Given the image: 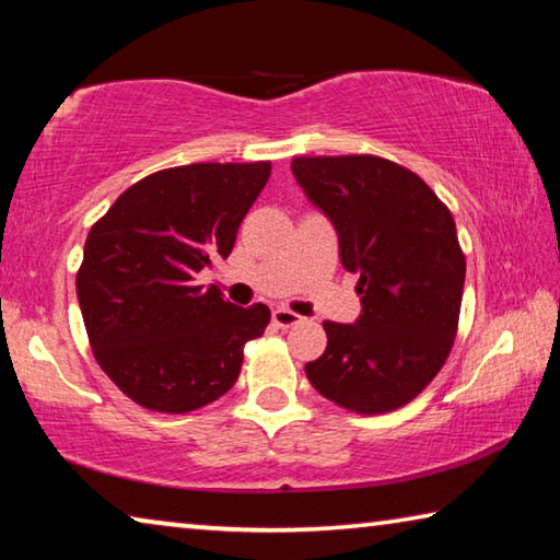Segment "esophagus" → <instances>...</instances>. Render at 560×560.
Returning a JSON list of instances; mask_svg holds the SVG:
<instances>
[{
    "label": "esophagus",
    "mask_w": 560,
    "mask_h": 560,
    "mask_svg": "<svg viewBox=\"0 0 560 560\" xmlns=\"http://www.w3.org/2000/svg\"><path fill=\"white\" fill-rule=\"evenodd\" d=\"M302 323V317L298 313H292L288 307H278L272 310V325L280 327V329H288V327H295Z\"/></svg>",
    "instance_id": "1"
}]
</instances>
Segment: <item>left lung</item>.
I'll use <instances>...</instances> for the list:
<instances>
[{"label": "left lung", "mask_w": 560, "mask_h": 560, "mask_svg": "<svg viewBox=\"0 0 560 560\" xmlns=\"http://www.w3.org/2000/svg\"><path fill=\"white\" fill-rule=\"evenodd\" d=\"M292 176L335 225L362 295L352 325L325 323L310 384L357 415L407 405L444 366L459 325L466 260L452 213L417 173L377 155L295 159Z\"/></svg>", "instance_id": "left-lung-1"}]
</instances>
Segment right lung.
I'll use <instances>...</instances> for the list:
<instances>
[{
    "label": "right lung",
    "instance_id": "obj_1",
    "mask_svg": "<svg viewBox=\"0 0 560 560\" xmlns=\"http://www.w3.org/2000/svg\"><path fill=\"white\" fill-rule=\"evenodd\" d=\"M270 163H190L151 173L91 228L77 275L91 350L136 405L186 415L233 387L270 310L237 307L196 275L228 258Z\"/></svg>",
    "mask_w": 560,
    "mask_h": 560
}]
</instances>
